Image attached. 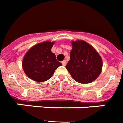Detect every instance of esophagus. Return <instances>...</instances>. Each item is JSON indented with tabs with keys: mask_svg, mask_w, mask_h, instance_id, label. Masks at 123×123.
I'll use <instances>...</instances> for the list:
<instances>
[{
	"mask_svg": "<svg viewBox=\"0 0 123 123\" xmlns=\"http://www.w3.org/2000/svg\"><path fill=\"white\" fill-rule=\"evenodd\" d=\"M62 64L63 66H65V65L67 64V61H63L62 62Z\"/></svg>",
	"mask_w": 123,
	"mask_h": 123,
	"instance_id": "1",
	"label": "esophagus"
}]
</instances>
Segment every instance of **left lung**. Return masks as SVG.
<instances>
[{"label":"left lung","mask_w":123,"mask_h":123,"mask_svg":"<svg viewBox=\"0 0 123 123\" xmlns=\"http://www.w3.org/2000/svg\"><path fill=\"white\" fill-rule=\"evenodd\" d=\"M70 61L66 68L76 82L87 84L100 75L103 61L98 52L84 41L72 42Z\"/></svg>","instance_id":"1"}]
</instances>
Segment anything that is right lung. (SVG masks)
Here are the masks:
<instances>
[{
	"label": "right lung",
	"mask_w": 123,
	"mask_h": 123,
	"mask_svg": "<svg viewBox=\"0 0 123 123\" xmlns=\"http://www.w3.org/2000/svg\"><path fill=\"white\" fill-rule=\"evenodd\" d=\"M55 42L45 41L31 47L23 60V68L26 76L37 82H44L51 78L62 64L51 52Z\"/></svg>",
	"instance_id": "add662e5"
}]
</instances>
